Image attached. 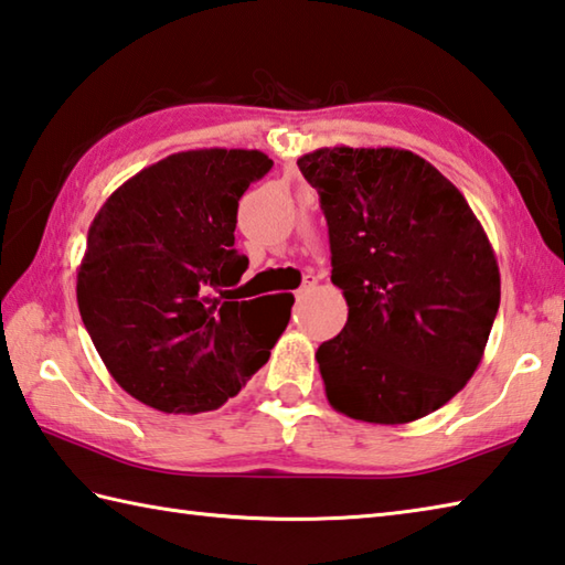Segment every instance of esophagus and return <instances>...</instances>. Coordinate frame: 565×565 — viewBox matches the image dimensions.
Instances as JSON below:
<instances>
[{
  "label": "esophagus",
  "instance_id": "1",
  "mask_svg": "<svg viewBox=\"0 0 565 565\" xmlns=\"http://www.w3.org/2000/svg\"><path fill=\"white\" fill-rule=\"evenodd\" d=\"M316 276H306V279H303V284H301V289L299 291H296V299H299V301H303L306 299V296H309L313 289H316Z\"/></svg>",
  "mask_w": 565,
  "mask_h": 565
}]
</instances>
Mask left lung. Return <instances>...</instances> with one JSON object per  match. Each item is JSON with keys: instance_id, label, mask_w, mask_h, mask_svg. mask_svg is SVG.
<instances>
[{"instance_id": "obj_1", "label": "left lung", "mask_w": 565, "mask_h": 565, "mask_svg": "<svg viewBox=\"0 0 565 565\" xmlns=\"http://www.w3.org/2000/svg\"><path fill=\"white\" fill-rule=\"evenodd\" d=\"M299 170L321 198L348 321L318 345L333 409L405 425L449 403L484 358L501 299L494 249L452 182L403 148H318Z\"/></svg>"}]
</instances>
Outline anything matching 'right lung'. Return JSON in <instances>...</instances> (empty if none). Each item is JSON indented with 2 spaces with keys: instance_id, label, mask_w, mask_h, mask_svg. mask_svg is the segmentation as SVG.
Returning a JSON list of instances; mask_svg holds the SVG:
<instances>
[{
  "instance_id": "add662e5",
  "label": "right lung",
  "mask_w": 565,
  "mask_h": 565,
  "mask_svg": "<svg viewBox=\"0 0 565 565\" xmlns=\"http://www.w3.org/2000/svg\"><path fill=\"white\" fill-rule=\"evenodd\" d=\"M274 162L202 148L126 180L90 222L76 299L100 361L160 413L217 409L269 361L291 294L234 299L249 259L234 249L239 198Z\"/></svg>"
}]
</instances>
